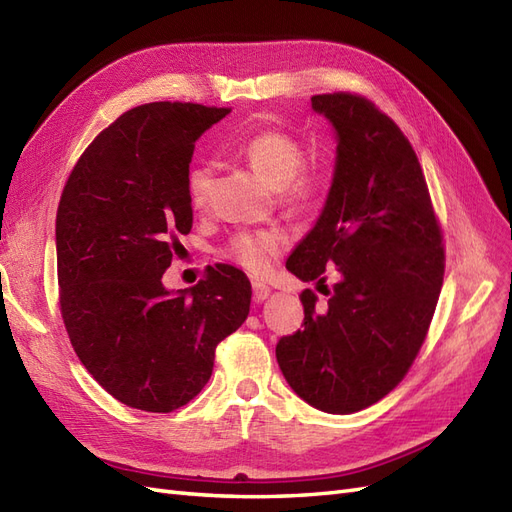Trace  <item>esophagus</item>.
Instances as JSON below:
<instances>
[{"instance_id":"1","label":"esophagus","mask_w":512,"mask_h":512,"mask_svg":"<svg viewBox=\"0 0 512 512\" xmlns=\"http://www.w3.org/2000/svg\"><path fill=\"white\" fill-rule=\"evenodd\" d=\"M270 296V287L264 283H253V300L255 303H264V300Z\"/></svg>"}]
</instances>
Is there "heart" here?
<instances>
[{
	"instance_id": "1",
	"label": "heart",
	"mask_w": 512,
	"mask_h": 512,
	"mask_svg": "<svg viewBox=\"0 0 512 512\" xmlns=\"http://www.w3.org/2000/svg\"><path fill=\"white\" fill-rule=\"evenodd\" d=\"M244 160L270 188L281 190V199L292 209H309L320 199L322 177L316 173H300L305 153L298 140L283 131L266 129L246 138L240 147ZM212 166L194 164L188 173V199L194 207H203L212 190ZM287 244L279 229L242 233L231 244V257L242 268L261 274L270 268V259L277 257Z\"/></svg>"
}]
</instances>
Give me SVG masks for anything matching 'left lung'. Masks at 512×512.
Here are the masks:
<instances>
[{
  "label": "left lung",
  "instance_id": "obj_1",
  "mask_svg": "<svg viewBox=\"0 0 512 512\" xmlns=\"http://www.w3.org/2000/svg\"><path fill=\"white\" fill-rule=\"evenodd\" d=\"M311 108L335 129V170L316 225L287 270L324 283L329 303L300 294L305 329L281 337L285 381L324 413L365 409L409 372L443 285V235L411 142L370 99L316 95ZM326 287V285H324Z\"/></svg>",
  "mask_w": 512,
  "mask_h": 512
}]
</instances>
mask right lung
Instances as JSON below:
<instances>
[{
  "label": "right lung",
  "instance_id": "right-lung-1",
  "mask_svg": "<svg viewBox=\"0 0 512 512\" xmlns=\"http://www.w3.org/2000/svg\"><path fill=\"white\" fill-rule=\"evenodd\" d=\"M229 112L179 101L129 110L90 142L60 196L62 320L84 368L131 409L188 404L251 309V281L227 264L188 290L162 283L192 229L194 142Z\"/></svg>",
  "mask_w": 512,
  "mask_h": 512
}]
</instances>
